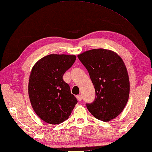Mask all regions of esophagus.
<instances>
[{
    "label": "esophagus",
    "instance_id": "esophagus-1",
    "mask_svg": "<svg viewBox=\"0 0 152 152\" xmlns=\"http://www.w3.org/2000/svg\"><path fill=\"white\" fill-rule=\"evenodd\" d=\"M76 98L78 101H81L82 100V96H80V95L76 96Z\"/></svg>",
    "mask_w": 152,
    "mask_h": 152
}]
</instances>
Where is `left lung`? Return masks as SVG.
I'll use <instances>...</instances> for the list:
<instances>
[{"instance_id":"8db88e82","label":"left lung","mask_w":152,"mask_h":152,"mask_svg":"<svg viewBox=\"0 0 152 152\" xmlns=\"http://www.w3.org/2000/svg\"><path fill=\"white\" fill-rule=\"evenodd\" d=\"M94 84L96 98L86 107L97 119L109 122L123 111L129 94L128 73L123 60L115 52L92 49L78 55Z\"/></svg>"}]
</instances>
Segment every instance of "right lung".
<instances>
[{
    "mask_svg": "<svg viewBox=\"0 0 152 152\" xmlns=\"http://www.w3.org/2000/svg\"><path fill=\"white\" fill-rule=\"evenodd\" d=\"M76 58L75 55L52 54L32 67L28 96L33 110L44 122L54 125L64 122L78 102L62 78Z\"/></svg>",
    "mask_w": 152,
    "mask_h": 152,
    "instance_id": "1",
    "label": "right lung"
}]
</instances>
